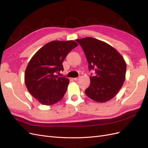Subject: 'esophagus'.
Here are the masks:
<instances>
[{
    "label": "esophagus",
    "instance_id": "1",
    "mask_svg": "<svg viewBox=\"0 0 148 148\" xmlns=\"http://www.w3.org/2000/svg\"><path fill=\"white\" fill-rule=\"evenodd\" d=\"M79 78H80V77H77V78H73V79H74V80H75V81H78V80Z\"/></svg>",
    "mask_w": 148,
    "mask_h": 148
}]
</instances>
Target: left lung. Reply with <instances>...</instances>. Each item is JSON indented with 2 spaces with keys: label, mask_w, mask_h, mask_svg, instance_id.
I'll use <instances>...</instances> for the list:
<instances>
[{
  "label": "left lung",
  "mask_w": 148,
  "mask_h": 148,
  "mask_svg": "<svg viewBox=\"0 0 148 148\" xmlns=\"http://www.w3.org/2000/svg\"><path fill=\"white\" fill-rule=\"evenodd\" d=\"M86 57L89 70L95 69L90 77V85L85 90L91 99L105 102L114 97L125 79L127 64L122 55L112 46L97 39L87 37L76 40Z\"/></svg>",
  "instance_id": "1"
}]
</instances>
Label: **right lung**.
<instances>
[{
  "mask_svg": "<svg viewBox=\"0 0 148 148\" xmlns=\"http://www.w3.org/2000/svg\"><path fill=\"white\" fill-rule=\"evenodd\" d=\"M78 46L74 41H52L36 52L26 66L25 83L28 91L41 104L51 106L63 98L69 79L56 75L64 70L62 62Z\"/></svg>",
  "mask_w": 148,
  "mask_h": 148,
  "instance_id": "right-lung-1",
  "label": "right lung"
}]
</instances>
